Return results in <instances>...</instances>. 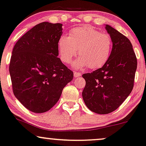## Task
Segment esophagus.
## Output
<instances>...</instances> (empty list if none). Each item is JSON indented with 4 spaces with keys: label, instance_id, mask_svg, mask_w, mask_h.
Wrapping results in <instances>:
<instances>
[{
    "label": "esophagus",
    "instance_id": "34e87169",
    "mask_svg": "<svg viewBox=\"0 0 146 146\" xmlns=\"http://www.w3.org/2000/svg\"><path fill=\"white\" fill-rule=\"evenodd\" d=\"M73 75H74V77H80L82 74H81L80 73H77V72H74V73H73Z\"/></svg>",
    "mask_w": 146,
    "mask_h": 146
}]
</instances>
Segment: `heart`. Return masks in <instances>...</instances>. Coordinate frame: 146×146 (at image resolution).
<instances>
[{"mask_svg": "<svg viewBox=\"0 0 146 146\" xmlns=\"http://www.w3.org/2000/svg\"><path fill=\"white\" fill-rule=\"evenodd\" d=\"M112 47L109 34L100 33L89 25L73 29L69 37L62 36L58 43L60 60L69 63L77 54L78 59L72 66L76 69L88 67L94 69L102 67L108 61Z\"/></svg>", "mask_w": 146, "mask_h": 146, "instance_id": "b5f03b06", "label": "heart"}]
</instances>
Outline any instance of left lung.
Segmentation results:
<instances>
[{
  "instance_id": "obj_1",
  "label": "left lung",
  "mask_w": 146,
  "mask_h": 146,
  "mask_svg": "<svg viewBox=\"0 0 146 146\" xmlns=\"http://www.w3.org/2000/svg\"><path fill=\"white\" fill-rule=\"evenodd\" d=\"M112 38V48L102 67L82 75L86 86L84 101L91 111L105 114L117 109L133 88L137 58L130 40L109 25H105Z\"/></svg>"
}]
</instances>
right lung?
<instances>
[{"mask_svg":"<svg viewBox=\"0 0 146 146\" xmlns=\"http://www.w3.org/2000/svg\"><path fill=\"white\" fill-rule=\"evenodd\" d=\"M62 24L42 22L17 42L9 64L13 91L29 110L43 113L56 104L73 73L58 58Z\"/></svg>","mask_w":146,"mask_h":146,"instance_id":"add662e5","label":"right lung"}]
</instances>
